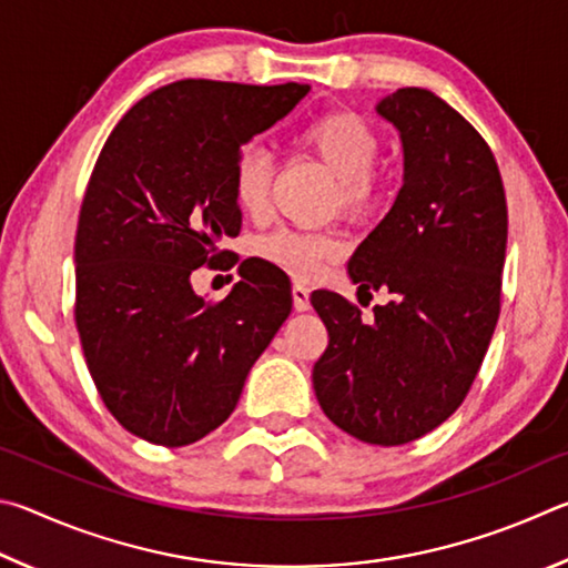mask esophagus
I'll return each mask as SVG.
<instances>
[{"label": "esophagus", "mask_w": 568, "mask_h": 568, "mask_svg": "<svg viewBox=\"0 0 568 568\" xmlns=\"http://www.w3.org/2000/svg\"><path fill=\"white\" fill-rule=\"evenodd\" d=\"M310 286L302 284V282H294L292 284V300H294V310L296 312H310L312 310V302H310Z\"/></svg>", "instance_id": "obj_1"}]
</instances>
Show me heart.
<instances>
[{
    "label": "heart",
    "mask_w": 568,
    "mask_h": 568,
    "mask_svg": "<svg viewBox=\"0 0 568 568\" xmlns=\"http://www.w3.org/2000/svg\"><path fill=\"white\" fill-rule=\"evenodd\" d=\"M300 142L312 149L336 174L334 204L354 219L376 214L386 199V182L374 166L379 156V134L362 114L332 109L314 116L300 132ZM272 154L262 144H246L234 159L232 196L246 216H262L272 186ZM346 252L339 232L329 229L276 226L256 239V256L294 278H314Z\"/></svg>",
    "instance_id": "obj_1"
}]
</instances>
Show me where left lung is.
<instances>
[{"instance_id": "obj_1", "label": "left lung", "mask_w": 568, "mask_h": 568, "mask_svg": "<svg viewBox=\"0 0 568 568\" xmlns=\"http://www.w3.org/2000/svg\"><path fill=\"white\" fill-rule=\"evenodd\" d=\"M399 129L404 186L356 246L362 294L386 290L374 320L342 294L314 292L329 332L314 364L324 414L359 442L409 444L459 409L501 310L504 182L484 136L429 89L404 87L376 106Z\"/></svg>"}]
</instances>
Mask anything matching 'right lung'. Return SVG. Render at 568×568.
Here are the masks:
<instances>
[{
    "mask_svg": "<svg viewBox=\"0 0 568 568\" xmlns=\"http://www.w3.org/2000/svg\"><path fill=\"white\" fill-rule=\"evenodd\" d=\"M306 92L182 79L129 109L99 152L79 209L74 322L99 396L139 439L174 449L222 426L292 312V286L264 258L242 262L222 302L196 296L192 272L239 262L219 246L242 229L234 159Z\"/></svg>",
    "mask_w": 568,
    "mask_h": 568,
    "instance_id": "obj_1",
    "label": "right lung"
}]
</instances>
